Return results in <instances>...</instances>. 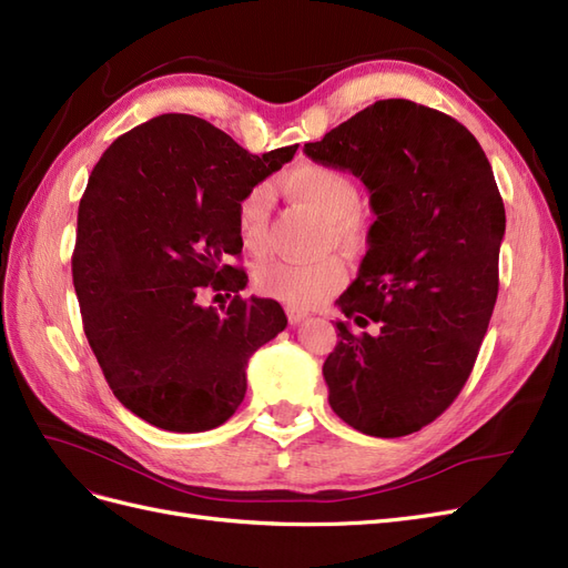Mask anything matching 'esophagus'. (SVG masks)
<instances>
[{"label": "esophagus", "mask_w": 568, "mask_h": 568, "mask_svg": "<svg viewBox=\"0 0 568 568\" xmlns=\"http://www.w3.org/2000/svg\"><path fill=\"white\" fill-rule=\"evenodd\" d=\"M286 317H288V324H298V322L307 320V313L296 311V307H286Z\"/></svg>", "instance_id": "34e87169"}]
</instances>
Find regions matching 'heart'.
I'll return each instance as SVG.
<instances>
[{
	"instance_id": "obj_1",
	"label": "heart",
	"mask_w": 568,
	"mask_h": 568,
	"mask_svg": "<svg viewBox=\"0 0 568 568\" xmlns=\"http://www.w3.org/2000/svg\"><path fill=\"white\" fill-rule=\"evenodd\" d=\"M284 189L307 209L329 222L332 236L341 246L357 248L367 242V225L355 211L359 189L355 180L334 165L301 163L284 175ZM272 192L267 184H255L236 205V230L246 251L261 253L267 242V217ZM346 265L338 257L322 261H272L255 270L257 294L288 307H313L346 284Z\"/></svg>"
}]
</instances>
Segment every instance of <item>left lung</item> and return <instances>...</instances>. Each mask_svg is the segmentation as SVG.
Masks as SVG:
<instances>
[{"instance_id":"obj_1","label":"left lung","mask_w":568,"mask_h":568,"mask_svg":"<svg viewBox=\"0 0 568 568\" xmlns=\"http://www.w3.org/2000/svg\"><path fill=\"white\" fill-rule=\"evenodd\" d=\"M303 151L359 178L376 215L336 303L379 334L336 322L329 405L367 436L415 434L453 405L488 332L505 236L493 168L455 118L407 99L376 101Z\"/></svg>"}]
</instances>
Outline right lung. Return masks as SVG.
<instances>
[{
    "instance_id": "1",
    "label": "right lung",
    "mask_w": 568,
    "mask_h": 568,
    "mask_svg": "<svg viewBox=\"0 0 568 568\" xmlns=\"http://www.w3.org/2000/svg\"><path fill=\"white\" fill-rule=\"evenodd\" d=\"M253 156L196 115L163 113L94 165L78 209L73 286L84 336L115 398L175 434L225 424L246 395L248 357L284 332L277 301L242 298L236 205L294 159ZM203 287L232 290L222 314ZM230 296V294H227Z\"/></svg>"
}]
</instances>
